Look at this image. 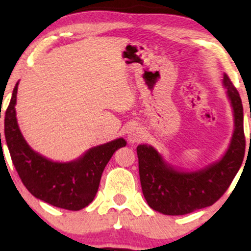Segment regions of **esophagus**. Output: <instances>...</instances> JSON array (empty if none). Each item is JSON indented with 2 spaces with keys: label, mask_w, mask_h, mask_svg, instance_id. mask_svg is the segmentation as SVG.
<instances>
[{
  "label": "esophagus",
  "mask_w": 251,
  "mask_h": 251,
  "mask_svg": "<svg viewBox=\"0 0 251 251\" xmlns=\"http://www.w3.org/2000/svg\"><path fill=\"white\" fill-rule=\"evenodd\" d=\"M127 137L129 143H137L144 139V130L140 126H132L127 132Z\"/></svg>",
  "instance_id": "1"
}]
</instances>
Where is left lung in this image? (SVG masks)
Masks as SVG:
<instances>
[{
  "mask_svg": "<svg viewBox=\"0 0 251 251\" xmlns=\"http://www.w3.org/2000/svg\"><path fill=\"white\" fill-rule=\"evenodd\" d=\"M222 84L231 103L234 128L227 149L217 161L186 171L168 162L152 146L136 148L143 196L158 213L176 216L211 206L224 195L241 167L246 149L241 98L226 74Z\"/></svg>",
  "mask_w": 251,
  "mask_h": 251,
  "instance_id": "left-lung-1",
  "label": "left lung"
}]
</instances>
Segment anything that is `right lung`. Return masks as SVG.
<instances>
[{
	"label": "right lung",
	"instance_id": "right-lung-1",
	"mask_svg": "<svg viewBox=\"0 0 251 251\" xmlns=\"http://www.w3.org/2000/svg\"><path fill=\"white\" fill-rule=\"evenodd\" d=\"M18 85L19 82L5 111L4 135L19 177L37 199L62 209H83L93 201L104 167L112 154L126 146L125 139L118 137L92 147L70 161L47 158L27 143L19 128L16 112Z\"/></svg>",
	"mask_w": 251,
	"mask_h": 251
}]
</instances>
